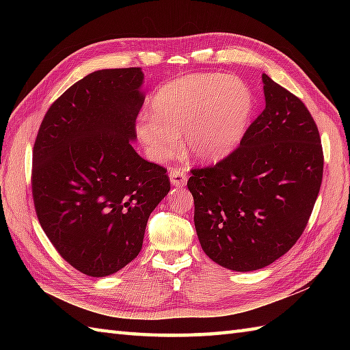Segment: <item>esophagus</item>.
I'll list each match as a JSON object with an SVG mask.
<instances>
[{
    "label": "esophagus",
    "mask_w": 350,
    "mask_h": 350,
    "mask_svg": "<svg viewBox=\"0 0 350 350\" xmlns=\"http://www.w3.org/2000/svg\"><path fill=\"white\" fill-rule=\"evenodd\" d=\"M170 180H171V185H174V187H185L188 180L187 170L183 167L173 168L170 171Z\"/></svg>",
    "instance_id": "1"
}]
</instances>
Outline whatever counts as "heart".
<instances>
[{
    "mask_svg": "<svg viewBox=\"0 0 350 350\" xmlns=\"http://www.w3.org/2000/svg\"><path fill=\"white\" fill-rule=\"evenodd\" d=\"M152 113L141 114L137 137L148 158L165 161L180 146L200 162L224 159L241 144L254 111V96L242 79L224 73H194L170 81L154 93Z\"/></svg>",
    "mask_w": 350,
    "mask_h": 350,
    "instance_id": "obj_1",
    "label": "heart"
}]
</instances>
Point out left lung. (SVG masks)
<instances>
[{"label":"left lung","mask_w":350,"mask_h":350,"mask_svg":"<svg viewBox=\"0 0 350 350\" xmlns=\"http://www.w3.org/2000/svg\"><path fill=\"white\" fill-rule=\"evenodd\" d=\"M266 107L239 147L213 167L191 170L194 224L215 263L257 271L293 247L323 176L319 129L304 102L263 73Z\"/></svg>","instance_id":"obj_1"}]
</instances>
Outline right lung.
Returning <instances> with one entry per match:
<instances>
[{
    "label": "right lung",
    "mask_w": 350,
    "mask_h": 350,
    "mask_svg": "<svg viewBox=\"0 0 350 350\" xmlns=\"http://www.w3.org/2000/svg\"><path fill=\"white\" fill-rule=\"evenodd\" d=\"M143 79L139 68L93 72L52 103L37 132V218L58 254L90 277L138 256L147 219L170 191L167 170L131 144Z\"/></svg>",
    "instance_id": "obj_1"
}]
</instances>
